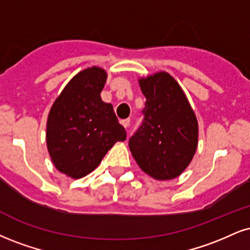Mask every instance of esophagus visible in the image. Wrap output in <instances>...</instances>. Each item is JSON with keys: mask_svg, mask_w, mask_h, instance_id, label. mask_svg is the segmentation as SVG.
I'll return each instance as SVG.
<instances>
[{"mask_svg": "<svg viewBox=\"0 0 250 250\" xmlns=\"http://www.w3.org/2000/svg\"><path fill=\"white\" fill-rule=\"evenodd\" d=\"M131 120L130 119H125V120H121V125H123L125 128H128L129 125H130Z\"/></svg>", "mask_w": 250, "mask_h": 250, "instance_id": "34e87169", "label": "esophagus"}]
</instances>
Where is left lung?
Returning a JSON list of instances; mask_svg holds the SVG:
<instances>
[{"instance_id": "1", "label": "left lung", "mask_w": 250, "mask_h": 250, "mask_svg": "<svg viewBox=\"0 0 250 250\" xmlns=\"http://www.w3.org/2000/svg\"><path fill=\"white\" fill-rule=\"evenodd\" d=\"M146 101L143 120L129 148L144 172L158 180L173 179L186 169L198 144V122L176 80L159 72L140 80Z\"/></svg>"}]
</instances>
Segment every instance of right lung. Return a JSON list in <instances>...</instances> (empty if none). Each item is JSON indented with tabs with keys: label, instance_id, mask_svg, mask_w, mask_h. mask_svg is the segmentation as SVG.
Listing matches in <instances>:
<instances>
[{
	"label": "right lung",
	"instance_id": "add662e5",
	"mask_svg": "<svg viewBox=\"0 0 250 250\" xmlns=\"http://www.w3.org/2000/svg\"><path fill=\"white\" fill-rule=\"evenodd\" d=\"M106 79L100 67L81 71L50 110L47 149L55 167L71 178L92 172L114 143L127 138L112 104L101 100Z\"/></svg>",
	"mask_w": 250,
	"mask_h": 250
}]
</instances>
